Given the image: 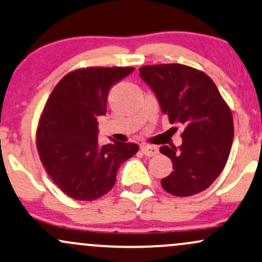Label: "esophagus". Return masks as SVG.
I'll return each mask as SVG.
<instances>
[{"label": "esophagus", "instance_id": "obj_1", "mask_svg": "<svg viewBox=\"0 0 262 262\" xmlns=\"http://www.w3.org/2000/svg\"><path fill=\"white\" fill-rule=\"evenodd\" d=\"M141 150H142L143 155L147 157H153L158 153V148L155 146H149V144H142V146H141Z\"/></svg>", "mask_w": 262, "mask_h": 262}]
</instances>
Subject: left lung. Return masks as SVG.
I'll use <instances>...</instances> for the list:
<instances>
[{
  "label": "left lung",
  "instance_id": "left-lung-1",
  "mask_svg": "<svg viewBox=\"0 0 262 262\" xmlns=\"http://www.w3.org/2000/svg\"><path fill=\"white\" fill-rule=\"evenodd\" d=\"M140 77L153 91L169 122L184 128L180 147H161L174 169L162 179L163 189L183 198L204 191L228 161L234 136L230 109L210 77L192 67L143 66Z\"/></svg>",
  "mask_w": 262,
  "mask_h": 262
}]
</instances>
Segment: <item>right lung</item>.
Instances as JSON below:
<instances>
[{"mask_svg":"<svg viewBox=\"0 0 262 262\" xmlns=\"http://www.w3.org/2000/svg\"><path fill=\"white\" fill-rule=\"evenodd\" d=\"M134 67H89L67 73L46 101L36 131L42 165L70 198L92 201L113 189L120 165L138 144L98 143V118L105 115L107 94Z\"/></svg>","mask_w":262,"mask_h":262,"instance_id":"1","label":"right lung"}]
</instances>
